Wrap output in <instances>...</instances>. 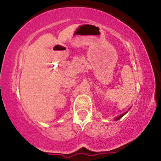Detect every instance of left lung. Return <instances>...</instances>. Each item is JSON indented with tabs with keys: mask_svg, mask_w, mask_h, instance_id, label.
Returning a JSON list of instances; mask_svg holds the SVG:
<instances>
[{
	"mask_svg": "<svg viewBox=\"0 0 161 161\" xmlns=\"http://www.w3.org/2000/svg\"><path fill=\"white\" fill-rule=\"evenodd\" d=\"M127 112H125V114H122V115H121V116H118V117H117V118H116V120H118V119H120V118H122V116H124L125 114H127Z\"/></svg>",
	"mask_w": 161,
	"mask_h": 161,
	"instance_id": "8db88e82",
	"label": "left lung"
}]
</instances>
